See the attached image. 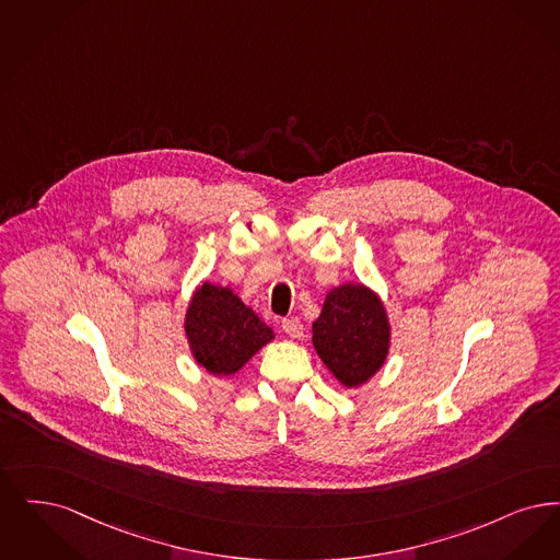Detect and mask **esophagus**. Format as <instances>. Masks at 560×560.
Segmentation results:
<instances>
[{"label": "esophagus", "instance_id": "1", "mask_svg": "<svg viewBox=\"0 0 560 560\" xmlns=\"http://www.w3.org/2000/svg\"><path fill=\"white\" fill-rule=\"evenodd\" d=\"M282 330H284L291 339H301V337H303V324H301L299 319H294V317L282 322Z\"/></svg>", "mask_w": 560, "mask_h": 560}]
</instances>
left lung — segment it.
<instances>
[{
    "mask_svg": "<svg viewBox=\"0 0 560 560\" xmlns=\"http://www.w3.org/2000/svg\"><path fill=\"white\" fill-rule=\"evenodd\" d=\"M312 332L319 360L349 389L368 383L389 353L385 305L364 284L347 282L328 292Z\"/></svg>",
    "mask_w": 560,
    "mask_h": 560,
    "instance_id": "1",
    "label": "left lung"
}]
</instances>
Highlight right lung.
<instances>
[{"instance_id":"add662e5","label":"right lung","mask_w":560,"mask_h":560,"mask_svg":"<svg viewBox=\"0 0 560 560\" xmlns=\"http://www.w3.org/2000/svg\"><path fill=\"white\" fill-rule=\"evenodd\" d=\"M184 328L196 364L215 376L238 372L273 339V330L238 294L209 282H202L192 294Z\"/></svg>"}]
</instances>
